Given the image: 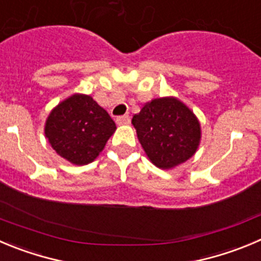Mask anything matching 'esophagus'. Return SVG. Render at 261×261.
<instances>
[{"mask_svg": "<svg viewBox=\"0 0 261 261\" xmlns=\"http://www.w3.org/2000/svg\"><path fill=\"white\" fill-rule=\"evenodd\" d=\"M116 122L118 126H122V125H127L130 122V117L128 116H121V117H117L116 118Z\"/></svg>", "mask_w": 261, "mask_h": 261, "instance_id": "esophagus-1", "label": "esophagus"}]
</instances>
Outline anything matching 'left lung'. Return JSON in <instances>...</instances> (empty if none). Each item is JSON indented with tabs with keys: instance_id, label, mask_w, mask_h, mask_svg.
<instances>
[{
	"instance_id": "obj_1",
	"label": "left lung",
	"mask_w": 261,
	"mask_h": 261,
	"mask_svg": "<svg viewBox=\"0 0 261 261\" xmlns=\"http://www.w3.org/2000/svg\"><path fill=\"white\" fill-rule=\"evenodd\" d=\"M131 123L145 154L158 169L171 170L187 162L201 143L199 119L175 96L145 103Z\"/></svg>"
}]
</instances>
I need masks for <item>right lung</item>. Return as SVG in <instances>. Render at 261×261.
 I'll use <instances>...</instances> for the list:
<instances>
[{
    "instance_id": "1",
    "label": "right lung",
    "mask_w": 261,
    "mask_h": 261,
    "mask_svg": "<svg viewBox=\"0 0 261 261\" xmlns=\"http://www.w3.org/2000/svg\"><path fill=\"white\" fill-rule=\"evenodd\" d=\"M43 130L60 157L84 166L100 154L116 123L90 95L73 94L51 109Z\"/></svg>"
}]
</instances>
